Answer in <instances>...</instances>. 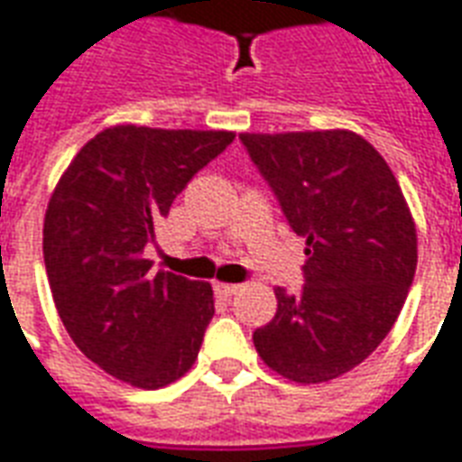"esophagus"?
<instances>
[{
  "label": "esophagus",
  "instance_id": "1",
  "mask_svg": "<svg viewBox=\"0 0 462 462\" xmlns=\"http://www.w3.org/2000/svg\"><path fill=\"white\" fill-rule=\"evenodd\" d=\"M214 291H217V295H221V298H231V295H236V292L241 291V285H234V282H217Z\"/></svg>",
  "mask_w": 462,
  "mask_h": 462
}]
</instances>
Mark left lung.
Masks as SVG:
<instances>
[{
	"mask_svg": "<svg viewBox=\"0 0 462 462\" xmlns=\"http://www.w3.org/2000/svg\"><path fill=\"white\" fill-rule=\"evenodd\" d=\"M288 224L305 238L300 295L275 288V318L254 332L273 372L337 379L389 335L416 273V226L389 164L349 130L241 134Z\"/></svg>",
	"mask_w": 462,
	"mask_h": 462,
	"instance_id": "8db88e82",
	"label": "left lung"
}]
</instances>
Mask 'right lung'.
I'll list each match as a JSON object with an SVG mask.
<instances>
[{
  "mask_svg": "<svg viewBox=\"0 0 462 462\" xmlns=\"http://www.w3.org/2000/svg\"><path fill=\"white\" fill-rule=\"evenodd\" d=\"M224 130L116 125L83 144L43 218V263L70 339L137 389L189 372L208 322V282L152 271L144 248L191 177L234 143Z\"/></svg>",
  "mask_w": 462,
  "mask_h": 462,
  "instance_id": "right-lung-1",
  "label": "right lung"
}]
</instances>
